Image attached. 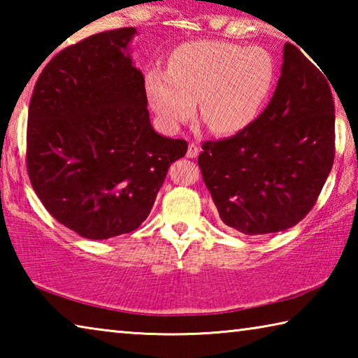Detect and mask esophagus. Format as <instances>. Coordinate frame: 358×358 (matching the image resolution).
I'll list each match as a JSON object with an SVG mask.
<instances>
[{"label": "esophagus", "instance_id": "esophagus-1", "mask_svg": "<svg viewBox=\"0 0 358 358\" xmlns=\"http://www.w3.org/2000/svg\"><path fill=\"white\" fill-rule=\"evenodd\" d=\"M186 156L187 157H197L199 156V145L196 142H191L189 145H187Z\"/></svg>", "mask_w": 358, "mask_h": 358}]
</instances>
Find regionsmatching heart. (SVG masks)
<instances>
[{
  "label": "heart",
  "instance_id": "obj_1",
  "mask_svg": "<svg viewBox=\"0 0 358 358\" xmlns=\"http://www.w3.org/2000/svg\"><path fill=\"white\" fill-rule=\"evenodd\" d=\"M275 64L260 47L196 42L178 48L169 72L148 77L150 102L167 129L199 117L215 134H234L262 108L273 87Z\"/></svg>",
  "mask_w": 358,
  "mask_h": 358
}]
</instances>
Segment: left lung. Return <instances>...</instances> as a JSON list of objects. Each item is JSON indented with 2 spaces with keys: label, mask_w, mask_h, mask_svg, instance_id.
Instances as JSON below:
<instances>
[{
  "label": "left lung",
  "mask_w": 358,
  "mask_h": 358,
  "mask_svg": "<svg viewBox=\"0 0 358 358\" xmlns=\"http://www.w3.org/2000/svg\"><path fill=\"white\" fill-rule=\"evenodd\" d=\"M322 71L286 42L265 110L235 136L202 143L199 167L226 226L281 232L317 202L335 159V102Z\"/></svg>",
  "instance_id": "1"
}]
</instances>
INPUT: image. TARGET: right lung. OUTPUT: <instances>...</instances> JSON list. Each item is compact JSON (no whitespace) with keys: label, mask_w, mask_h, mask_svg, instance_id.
Wrapping results in <instances>:
<instances>
[{"label":"right lung","mask_w":358,"mask_h":358,"mask_svg":"<svg viewBox=\"0 0 358 358\" xmlns=\"http://www.w3.org/2000/svg\"><path fill=\"white\" fill-rule=\"evenodd\" d=\"M136 33L110 29L63 48L29 101V181L48 213L83 238L136 230L187 150L150 123L143 74L126 53Z\"/></svg>","instance_id":"obj_1"}]
</instances>
